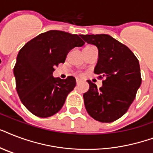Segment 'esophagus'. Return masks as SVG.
<instances>
[{"label": "esophagus", "instance_id": "obj_1", "mask_svg": "<svg viewBox=\"0 0 153 153\" xmlns=\"http://www.w3.org/2000/svg\"><path fill=\"white\" fill-rule=\"evenodd\" d=\"M80 82H81V80H80V79H76V83L77 84H79V83H80Z\"/></svg>", "mask_w": 153, "mask_h": 153}]
</instances>
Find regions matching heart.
Returning <instances> with one entry per match:
<instances>
[{"instance_id": "obj_1", "label": "heart", "mask_w": 153, "mask_h": 153, "mask_svg": "<svg viewBox=\"0 0 153 153\" xmlns=\"http://www.w3.org/2000/svg\"><path fill=\"white\" fill-rule=\"evenodd\" d=\"M86 47H90V46H86Z\"/></svg>"}]
</instances>
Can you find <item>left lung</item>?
<instances>
[{"label":"left lung","instance_id":"1","mask_svg":"<svg viewBox=\"0 0 153 153\" xmlns=\"http://www.w3.org/2000/svg\"><path fill=\"white\" fill-rule=\"evenodd\" d=\"M98 49L94 74L105 78L98 89L88 80L89 91L83 94L89 115L100 122H113L126 114L141 84L139 61L128 47L106 34L81 35Z\"/></svg>","mask_w":153,"mask_h":153}]
</instances>
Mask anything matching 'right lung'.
I'll list each match as a JSON object with an SVG mask.
<instances>
[{
	"label": "right lung",
	"mask_w": 153,
	"mask_h": 153,
	"mask_svg": "<svg viewBox=\"0 0 153 153\" xmlns=\"http://www.w3.org/2000/svg\"><path fill=\"white\" fill-rule=\"evenodd\" d=\"M85 42L78 36L51 30L28 41L18 53L13 69L16 91L23 105L39 117H48L59 111L76 80L54 78L53 71L67 54Z\"/></svg>",
	"instance_id": "right-lung-1"
}]
</instances>
